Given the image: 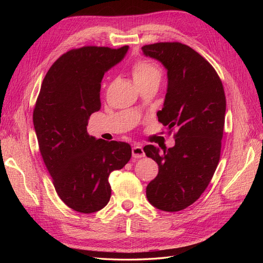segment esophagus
<instances>
[{
  "mask_svg": "<svg viewBox=\"0 0 263 263\" xmlns=\"http://www.w3.org/2000/svg\"><path fill=\"white\" fill-rule=\"evenodd\" d=\"M132 154H133L134 158H142V157H145L144 148H142V146L140 144L134 145V147L132 149Z\"/></svg>",
  "mask_w": 263,
  "mask_h": 263,
  "instance_id": "34e87169",
  "label": "esophagus"
}]
</instances>
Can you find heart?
<instances>
[{"mask_svg":"<svg viewBox=\"0 0 263 263\" xmlns=\"http://www.w3.org/2000/svg\"><path fill=\"white\" fill-rule=\"evenodd\" d=\"M134 81L137 85L150 82H160L162 70L150 60H139L132 68Z\"/></svg>","mask_w":263,"mask_h":263,"instance_id":"obj_1","label":"heart"}]
</instances>
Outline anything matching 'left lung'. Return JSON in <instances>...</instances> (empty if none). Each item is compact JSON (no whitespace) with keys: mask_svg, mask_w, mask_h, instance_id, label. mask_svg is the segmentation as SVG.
<instances>
[{"mask_svg":"<svg viewBox=\"0 0 263 263\" xmlns=\"http://www.w3.org/2000/svg\"><path fill=\"white\" fill-rule=\"evenodd\" d=\"M141 50L168 70V89L157 116L170 132L178 128L172 148H144L159 166L146 194L158 210L179 212L198 200L217 168L226 112L224 87L211 63L184 44L157 43Z\"/></svg>","mask_w":263,"mask_h":263,"instance_id":"1","label":"left lung"}]
</instances>
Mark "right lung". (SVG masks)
<instances>
[{"label": "right lung", "instance_id": "obj_1", "mask_svg": "<svg viewBox=\"0 0 263 263\" xmlns=\"http://www.w3.org/2000/svg\"><path fill=\"white\" fill-rule=\"evenodd\" d=\"M128 46H85L53 62L41 86L33 113L34 128L55 192L70 209L83 214L102 210L110 198L108 177L129 161L123 141L97 139L87 121L101 108V82L125 57Z\"/></svg>", "mask_w": 263, "mask_h": 263}]
</instances>
